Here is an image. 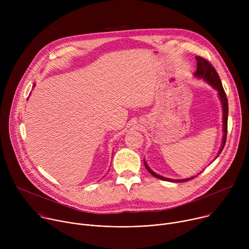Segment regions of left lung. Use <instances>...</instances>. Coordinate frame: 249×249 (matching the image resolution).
<instances>
[{
	"instance_id": "left-lung-1",
	"label": "left lung",
	"mask_w": 249,
	"mask_h": 249,
	"mask_svg": "<svg viewBox=\"0 0 249 249\" xmlns=\"http://www.w3.org/2000/svg\"><path fill=\"white\" fill-rule=\"evenodd\" d=\"M196 61H197V70L196 72L194 73V77L196 79L199 80H203L206 83H208L213 89H215L218 91V95L220 97L221 103H222V107H223V138H222V145L221 148L219 150V153L216 157V159L220 156V154L222 153L225 145H226V141H227V132H228V115H229V104H228V98L226 95V92L224 90L222 82L220 80V77L218 75V73L216 72L215 68L213 67L207 60L203 59L202 57L196 56ZM215 159V160H216ZM146 168L148 169V171L154 175L155 177L161 180H165V181H170V182H184V181H188L190 179H193L195 176H191V177H187V178H183V179H171V178H167V177H163L158 173H156L154 170H152L150 168V166L147 164L146 160L144 161ZM201 173V172H200ZM198 173V174H200Z\"/></svg>"
}]
</instances>
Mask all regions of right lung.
<instances>
[{
    "label": "right lung",
    "mask_w": 249,
    "mask_h": 249,
    "mask_svg": "<svg viewBox=\"0 0 249 249\" xmlns=\"http://www.w3.org/2000/svg\"><path fill=\"white\" fill-rule=\"evenodd\" d=\"M34 87H35V84H34V85H33V88H34Z\"/></svg>",
    "instance_id": "1"
}]
</instances>
